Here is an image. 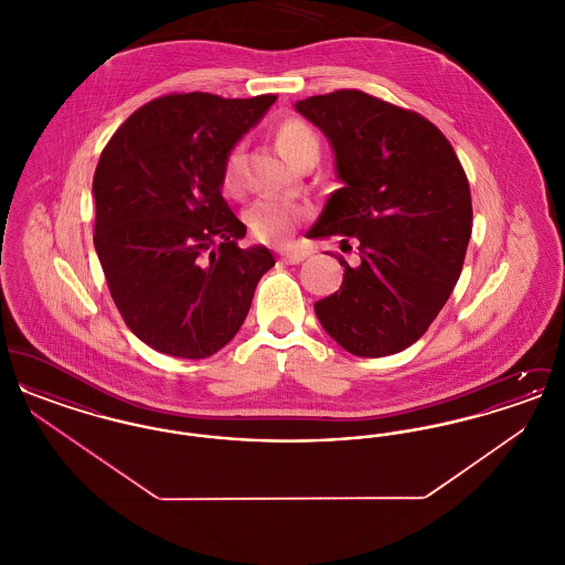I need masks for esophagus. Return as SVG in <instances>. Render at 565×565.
I'll return each instance as SVG.
<instances>
[{"mask_svg": "<svg viewBox=\"0 0 565 565\" xmlns=\"http://www.w3.org/2000/svg\"><path fill=\"white\" fill-rule=\"evenodd\" d=\"M279 256H281V260L288 263V265H298V263H302L309 254H307L305 249H298V247H286V249L279 252Z\"/></svg>", "mask_w": 565, "mask_h": 565, "instance_id": "1", "label": "esophagus"}]
</instances>
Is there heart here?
<instances>
[{"label":"heart","mask_w":565,"mask_h":565,"mask_svg":"<svg viewBox=\"0 0 565 565\" xmlns=\"http://www.w3.org/2000/svg\"><path fill=\"white\" fill-rule=\"evenodd\" d=\"M275 141L279 152L290 162H298L302 157L316 152L320 154V137L302 120H286L277 127ZM243 184V148L235 146L222 167V186L235 194ZM307 214L302 205L290 203L286 199L263 196L254 201L245 214L252 233L265 242H286L295 233L296 224Z\"/></svg>","instance_id":"b5f03b06"}]
</instances>
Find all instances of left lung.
<instances>
[{
	"label": "left lung",
	"instance_id": "obj_1",
	"mask_svg": "<svg viewBox=\"0 0 565 565\" xmlns=\"http://www.w3.org/2000/svg\"><path fill=\"white\" fill-rule=\"evenodd\" d=\"M334 152V190L311 237L358 239L360 265L339 260L341 290L318 300L323 330L353 355L413 345L454 292L472 235L470 186L430 120L362 90L296 102Z\"/></svg>",
	"mask_w": 565,
	"mask_h": 565
}]
</instances>
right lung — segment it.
I'll use <instances>...</instances> for the list:
<instances>
[{
  "label": "right lung",
  "mask_w": 565,
  "mask_h": 565,
  "mask_svg": "<svg viewBox=\"0 0 565 565\" xmlns=\"http://www.w3.org/2000/svg\"><path fill=\"white\" fill-rule=\"evenodd\" d=\"M275 95H164L131 114L95 169V249L135 337L173 358L214 355L239 332L269 247H242L222 167Z\"/></svg>",
  "instance_id": "1"
}]
</instances>
